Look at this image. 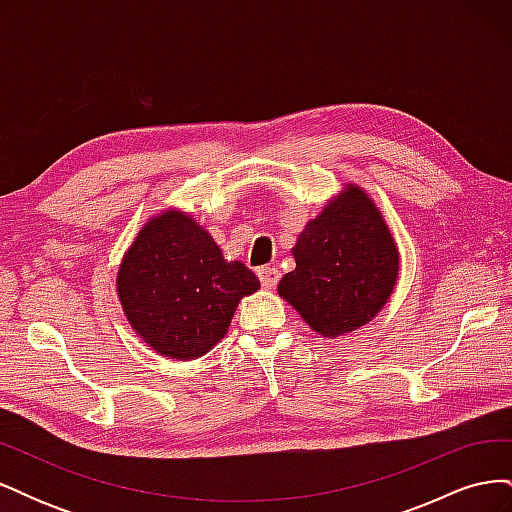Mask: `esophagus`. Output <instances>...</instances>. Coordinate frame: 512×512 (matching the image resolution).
<instances>
[{
	"label": "esophagus",
	"mask_w": 512,
	"mask_h": 512,
	"mask_svg": "<svg viewBox=\"0 0 512 512\" xmlns=\"http://www.w3.org/2000/svg\"><path fill=\"white\" fill-rule=\"evenodd\" d=\"M258 280L265 288H275L277 282H280V271L275 267H262L258 269Z\"/></svg>",
	"instance_id": "obj_1"
}]
</instances>
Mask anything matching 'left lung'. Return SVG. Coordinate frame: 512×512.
<instances>
[{
  "instance_id": "obj_1",
  "label": "left lung",
  "mask_w": 512,
  "mask_h": 512,
  "mask_svg": "<svg viewBox=\"0 0 512 512\" xmlns=\"http://www.w3.org/2000/svg\"><path fill=\"white\" fill-rule=\"evenodd\" d=\"M290 252L297 267L277 292L322 337L365 327L397 286L401 258L393 232L359 183H344Z\"/></svg>"
}]
</instances>
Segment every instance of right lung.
Masks as SVG:
<instances>
[{"instance_id": "obj_1", "label": "right lung", "mask_w": 512, "mask_h": 512, "mask_svg": "<svg viewBox=\"0 0 512 512\" xmlns=\"http://www.w3.org/2000/svg\"><path fill=\"white\" fill-rule=\"evenodd\" d=\"M117 297L130 327L160 356L192 361L228 333L239 301L260 288L194 215L168 207L149 218L117 269Z\"/></svg>"}]
</instances>
